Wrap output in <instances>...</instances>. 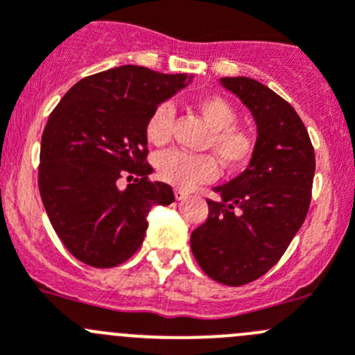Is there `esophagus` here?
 I'll return each instance as SVG.
<instances>
[{
  "label": "esophagus",
  "mask_w": 355,
  "mask_h": 355,
  "mask_svg": "<svg viewBox=\"0 0 355 355\" xmlns=\"http://www.w3.org/2000/svg\"><path fill=\"white\" fill-rule=\"evenodd\" d=\"M174 197H175V200H184V198L188 197V191L181 190V188H175V190H174Z\"/></svg>",
  "instance_id": "34e87169"
}]
</instances>
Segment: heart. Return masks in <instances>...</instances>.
Wrapping results in <instances>:
<instances>
[{"label": "heart", "instance_id": "1", "mask_svg": "<svg viewBox=\"0 0 355 355\" xmlns=\"http://www.w3.org/2000/svg\"><path fill=\"white\" fill-rule=\"evenodd\" d=\"M198 113L212 130V150L226 167H241L251 158L254 141L237 129V111L221 96H205L197 103ZM174 125V107L164 103L155 107L146 121V137L155 146L168 143ZM155 168L162 181L178 188H191L198 183H207L218 175L216 160L209 155H193L181 150H168L157 155Z\"/></svg>", "mask_w": 355, "mask_h": 355}]
</instances>
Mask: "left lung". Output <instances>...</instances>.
<instances>
[{
	"instance_id": "obj_1",
	"label": "left lung",
	"mask_w": 355,
	"mask_h": 355,
	"mask_svg": "<svg viewBox=\"0 0 355 355\" xmlns=\"http://www.w3.org/2000/svg\"><path fill=\"white\" fill-rule=\"evenodd\" d=\"M251 111L256 143L245 171L207 200V221L190 245L200 268L226 286L256 281L275 265L305 221L315 155L302 118L281 96L248 76L219 78Z\"/></svg>"
}]
</instances>
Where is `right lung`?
<instances>
[{
	"mask_svg": "<svg viewBox=\"0 0 355 355\" xmlns=\"http://www.w3.org/2000/svg\"><path fill=\"white\" fill-rule=\"evenodd\" d=\"M193 82L143 66L111 67L71 87L49 116L40 151V193L67 251L96 268L127 261L143 244L148 214L168 205V184L148 181L146 121ZM134 184L117 187L121 173Z\"/></svg>",
	"mask_w": 355,
	"mask_h": 355,
	"instance_id": "add662e5",
	"label": "right lung"
}]
</instances>
